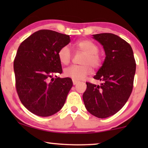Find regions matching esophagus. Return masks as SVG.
I'll return each mask as SVG.
<instances>
[{
  "label": "esophagus",
  "instance_id": "34e87169",
  "mask_svg": "<svg viewBox=\"0 0 148 148\" xmlns=\"http://www.w3.org/2000/svg\"><path fill=\"white\" fill-rule=\"evenodd\" d=\"M77 83H78V81L73 79V85H76L77 84Z\"/></svg>",
  "mask_w": 148,
  "mask_h": 148
}]
</instances>
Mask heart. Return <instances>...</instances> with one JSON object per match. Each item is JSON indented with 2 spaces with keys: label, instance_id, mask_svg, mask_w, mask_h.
Wrapping results in <instances>:
<instances>
[{
  "label": "heart",
  "instance_id": "heart-1",
  "mask_svg": "<svg viewBox=\"0 0 148 148\" xmlns=\"http://www.w3.org/2000/svg\"><path fill=\"white\" fill-rule=\"evenodd\" d=\"M74 47L78 51L84 53L81 60V65H72L64 70V75L75 80H81L92 73L94 69L100 68L102 64V56L98 52L96 44L90 40H79L74 44ZM58 58L62 64H68L72 58V52L69 46H62L58 52Z\"/></svg>",
  "mask_w": 148,
  "mask_h": 148
}]
</instances>
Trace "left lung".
Instances as JSON below:
<instances>
[{
    "instance_id": "8db88e82",
    "label": "left lung",
    "mask_w": 148,
    "mask_h": 148,
    "mask_svg": "<svg viewBox=\"0 0 148 148\" xmlns=\"http://www.w3.org/2000/svg\"><path fill=\"white\" fill-rule=\"evenodd\" d=\"M104 48L106 58L94 77L100 86L86 82L83 94L85 106L90 114L104 119L124 106L132 92L136 63L132 48L119 36L110 33L93 35Z\"/></svg>"
}]
</instances>
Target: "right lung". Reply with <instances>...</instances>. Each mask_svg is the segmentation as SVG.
<instances>
[{
    "mask_svg": "<svg viewBox=\"0 0 148 148\" xmlns=\"http://www.w3.org/2000/svg\"><path fill=\"white\" fill-rule=\"evenodd\" d=\"M70 41L66 34L41 29L18 48L13 63L16 90L23 106L34 114L51 116L64 106L72 80L53 76L62 72L57 54Z\"/></svg>",
    "mask_w": 148,
    "mask_h": 148,
    "instance_id": "right-lung-1",
    "label": "right lung"
}]
</instances>
